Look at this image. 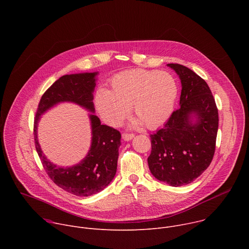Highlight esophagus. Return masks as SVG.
Returning <instances> with one entry per match:
<instances>
[{
	"label": "esophagus",
	"mask_w": 249,
	"mask_h": 249,
	"mask_svg": "<svg viewBox=\"0 0 249 249\" xmlns=\"http://www.w3.org/2000/svg\"><path fill=\"white\" fill-rule=\"evenodd\" d=\"M135 137V135L134 134H123L122 135V138H123V140L124 141H131L133 138Z\"/></svg>",
	"instance_id": "1"
}]
</instances>
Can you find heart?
<instances>
[{
	"label": "heart",
	"instance_id": "heart-1",
	"mask_svg": "<svg viewBox=\"0 0 249 249\" xmlns=\"http://www.w3.org/2000/svg\"><path fill=\"white\" fill-rule=\"evenodd\" d=\"M178 93L175 79L164 71L131 69L116 74L110 80V90L99 88L94 96L95 109L100 118L117 127L130 112L132 106L139 119L149 129L158 128L170 116Z\"/></svg>",
	"mask_w": 249,
	"mask_h": 249
}]
</instances>
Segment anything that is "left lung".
I'll list each match as a JSON object with an SVG mask.
<instances>
[{"label": "left lung", "mask_w": 249, "mask_h": 249, "mask_svg": "<svg viewBox=\"0 0 249 249\" xmlns=\"http://www.w3.org/2000/svg\"><path fill=\"white\" fill-rule=\"evenodd\" d=\"M181 82L180 107L151 135L149 168L160 181L177 187L191 183L210 165L215 154L219 114L207 83L192 70L167 64Z\"/></svg>", "instance_id": "8db88e82"}]
</instances>
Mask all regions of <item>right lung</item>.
<instances>
[{"mask_svg":"<svg viewBox=\"0 0 249 249\" xmlns=\"http://www.w3.org/2000/svg\"><path fill=\"white\" fill-rule=\"evenodd\" d=\"M98 72L65 75L57 80L42 95L34 120L35 148L51 180L65 191L76 196H90L103 190L116 174L118 149L121 145L119 131L100 123L94 115L93 91ZM62 102L80 105L92 113V143L88 155L73 167H59L43 154L37 138L41 115Z\"/></svg>","mask_w":249,"mask_h":249,"instance_id":"right-lung-1","label":"right lung"}]
</instances>
